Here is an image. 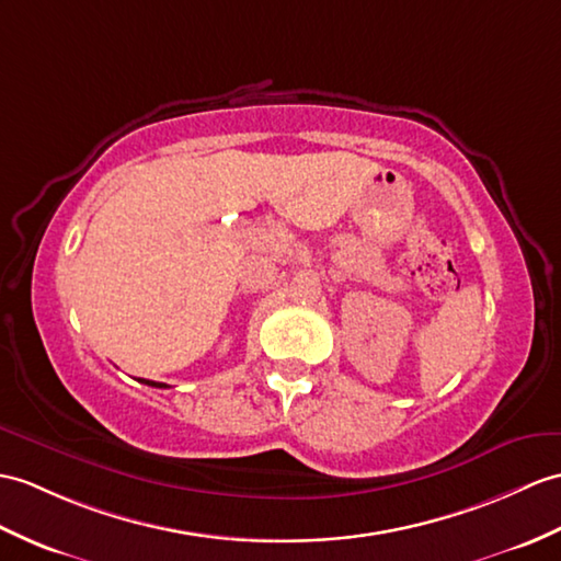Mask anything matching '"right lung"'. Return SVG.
Segmentation results:
<instances>
[{
    "label": "right lung",
    "mask_w": 561,
    "mask_h": 561,
    "mask_svg": "<svg viewBox=\"0 0 561 561\" xmlns=\"http://www.w3.org/2000/svg\"><path fill=\"white\" fill-rule=\"evenodd\" d=\"M138 382H142V385H150V387H158V389H167V385L164 382H152V380H142V377H140V380Z\"/></svg>",
    "instance_id": "obj_1"
}]
</instances>
